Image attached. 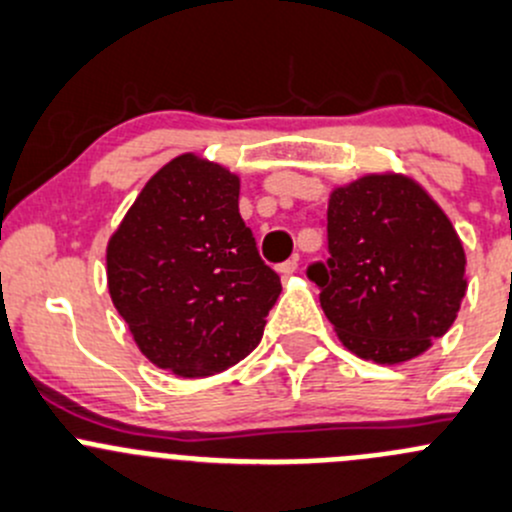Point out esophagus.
Instances as JSON below:
<instances>
[{
	"mask_svg": "<svg viewBox=\"0 0 512 512\" xmlns=\"http://www.w3.org/2000/svg\"><path fill=\"white\" fill-rule=\"evenodd\" d=\"M296 268H298V256H293V258H288V261L278 263V273H281V276H291Z\"/></svg>",
	"mask_w": 512,
	"mask_h": 512,
	"instance_id": "esophagus-1",
	"label": "esophagus"
}]
</instances>
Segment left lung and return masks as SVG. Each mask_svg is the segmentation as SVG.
Listing matches in <instances>:
<instances>
[{"mask_svg": "<svg viewBox=\"0 0 512 512\" xmlns=\"http://www.w3.org/2000/svg\"><path fill=\"white\" fill-rule=\"evenodd\" d=\"M326 263L306 276L343 346L376 363L428 351L458 316L465 251L438 204L401 174H371L328 199Z\"/></svg>", "mask_w": 512, "mask_h": 512, "instance_id": "1", "label": "left lung"}]
</instances>
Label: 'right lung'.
Here are the masks:
<instances>
[{
	"instance_id": "1",
	"label": "right lung",
	"mask_w": 512,
	"mask_h": 512,
	"mask_svg": "<svg viewBox=\"0 0 512 512\" xmlns=\"http://www.w3.org/2000/svg\"><path fill=\"white\" fill-rule=\"evenodd\" d=\"M106 278L139 351L184 378L249 356L281 293L239 214V176L194 154L146 181L106 246Z\"/></svg>"
}]
</instances>
